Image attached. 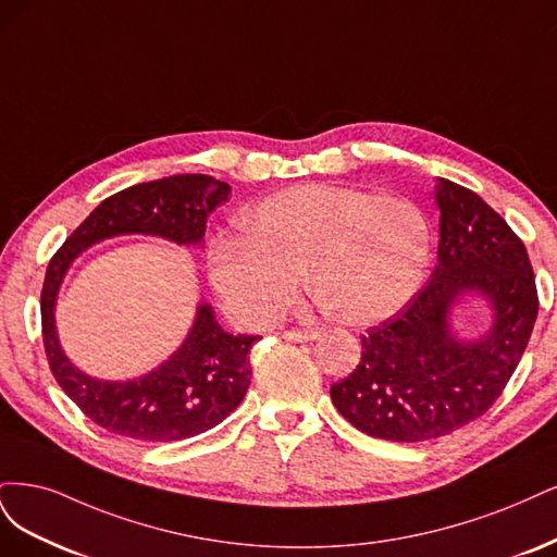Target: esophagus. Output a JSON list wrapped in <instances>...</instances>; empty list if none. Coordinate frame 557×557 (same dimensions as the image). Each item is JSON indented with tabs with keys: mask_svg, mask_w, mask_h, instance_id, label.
<instances>
[{
	"mask_svg": "<svg viewBox=\"0 0 557 557\" xmlns=\"http://www.w3.org/2000/svg\"><path fill=\"white\" fill-rule=\"evenodd\" d=\"M284 335L294 339V343H314V339H319L317 331H286Z\"/></svg>",
	"mask_w": 557,
	"mask_h": 557,
	"instance_id": "1",
	"label": "esophagus"
}]
</instances>
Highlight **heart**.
Masks as SVG:
<instances>
[{
  "mask_svg": "<svg viewBox=\"0 0 557 557\" xmlns=\"http://www.w3.org/2000/svg\"><path fill=\"white\" fill-rule=\"evenodd\" d=\"M433 259V226L414 201L347 185H298L240 218V238L210 249L208 280L224 308L268 326L294 302L300 273L326 314L372 326L417 296Z\"/></svg>",
  "mask_w": 557,
  "mask_h": 557,
  "instance_id": "heart-1",
  "label": "heart"
}]
</instances>
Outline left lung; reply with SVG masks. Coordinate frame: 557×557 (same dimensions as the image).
I'll return each instance as SVG.
<instances>
[{
  "label": "left lung",
  "mask_w": 557,
  "mask_h": 557,
  "mask_svg": "<svg viewBox=\"0 0 557 557\" xmlns=\"http://www.w3.org/2000/svg\"><path fill=\"white\" fill-rule=\"evenodd\" d=\"M437 265L405 308L361 335V363L331 400L361 433L391 442L444 437L479 419L507 386L532 335L536 286L528 249L468 187L437 177ZM490 305V324L462 338V299Z\"/></svg>",
  "instance_id": "1"
}]
</instances>
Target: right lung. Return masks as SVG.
<instances>
[{
    "label": "right lung",
    "instance_id": "add662e5",
    "mask_svg": "<svg viewBox=\"0 0 557 557\" xmlns=\"http://www.w3.org/2000/svg\"><path fill=\"white\" fill-rule=\"evenodd\" d=\"M231 194L212 175H169L103 199L50 259L41 321L52 374L83 414L109 433L140 442H181L222 423L252 380L249 349L261 335L226 333L212 305L199 300L183 345L166 361L132 380H99L81 370L62 349L55 308L74 261L92 245L120 236H152L181 247H203L214 208Z\"/></svg>",
    "mask_w": 557,
    "mask_h": 557
}]
</instances>
